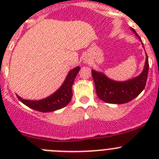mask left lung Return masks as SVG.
<instances>
[{
  "label": "left lung",
  "instance_id": "8db88e82",
  "mask_svg": "<svg viewBox=\"0 0 159 159\" xmlns=\"http://www.w3.org/2000/svg\"><path fill=\"white\" fill-rule=\"evenodd\" d=\"M130 29L141 40L135 30L132 28ZM148 71L149 63L147 55L143 72L139 76L124 82L114 81L107 78L104 74L92 70V75L95 82L97 95L101 100L108 103L122 104L130 102L139 95L145 88Z\"/></svg>",
  "mask_w": 159,
  "mask_h": 159
}]
</instances>
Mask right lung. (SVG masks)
Returning <instances> with one entry per match:
<instances>
[{
    "instance_id": "right-lung-1",
    "label": "right lung",
    "mask_w": 159,
    "mask_h": 159,
    "mask_svg": "<svg viewBox=\"0 0 159 159\" xmlns=\"http://www.w3.org/2000/svg\"><path fill=\"white\" fill-rule=\"evenodd\" d=\"M80 69V67H76L70 71L62 86L54 94L45 99H41V100H26L18 95L16 96L18 99L23 102L24 104L38 111L50 112L61 109L68 104V102L71 101V97H72L71 87Z\"/></svg>"
}]
</instances>
